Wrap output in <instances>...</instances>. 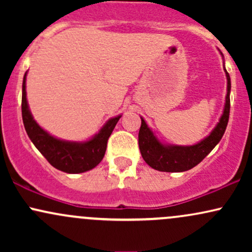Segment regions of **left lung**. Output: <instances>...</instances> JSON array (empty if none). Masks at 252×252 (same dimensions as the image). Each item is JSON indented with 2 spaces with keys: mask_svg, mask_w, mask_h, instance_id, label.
Instances as JSON below:
<instances>
[{
  "mask_svg": "<svg viewBox=\"0 0 252 252\" xmlns=\"http://www.w3.org/2000/svg\"><path fill=\"white\" fill-rule=\"evenodd\" d=\"M222 56V54H221ZM225 74L227 79V92L225 97L224 110L219 122L209 136L201 140L200 142L193 146H178V144H167L161 142L152 129L149 128L146 121L141 117V128L138 132V147L143 160L152 168L160 172H185L196 164L200 163L210 154L224 135L227 126L228 115H230V90L231 79L226 68L224 66Z\"/></svg>",
  "mask_w": 252,
  "mask_h": 252,
  "instance_id": "1",
  "label": "left lung"
}]
</instances>
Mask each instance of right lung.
<instances>
[{"label": "right lung", "mask_w": 252, "mask_h": 252, "mask_svg": "<svg viewBox=\"0 0 252 252\" xmlns=\"http://www.w3.org/2000/svg\"><path fill=\"white\" fill-rule=\"evenodd\" d=\"M26 77L27 72L22 83V120L28 137L36 149L54 168L62 172L78 174L94 168L103 160L110 135L122 115L110 118L103 128L88 141L76 142L60 140L43 130L33 118L26 96Z\"/></svg>", "instance_id": "add662e5"}]
</instances>
